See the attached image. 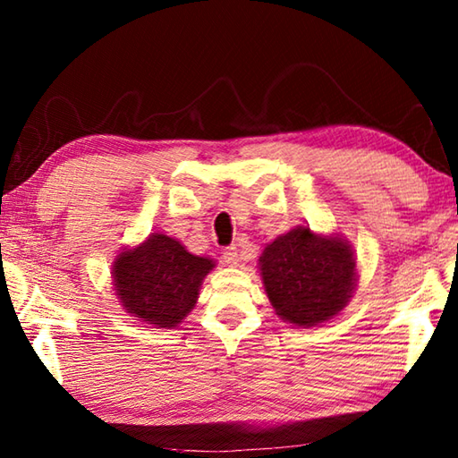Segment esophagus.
I'll return each mask as SVG.
<instances>
[{
    "label": "esophagus",
    "mask_w": 458,
    "mask_h": 458,
    "mask_svg": "<svg viewBox=\"0 0 458 458\" xmlns=\"http://www.w3.org/2000/svg\"><path fill=\"white\" fill-rule=\"evenodd\" d=\"M224 261H226L228 266H238L240 264V251H238V248H226L224 250Z\"/></svg>",
    "instance_id": "obj_1"
}]
</instances>
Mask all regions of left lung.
Masks as SVG:
<instances>
[{
  "instance_id": "left-lung-1",
  "label": "left lung",
  "mask_w": 458,
  "mask_h": 458,
  "mask_svg": "<svg viewBox=\"0 0 458 458\" xmlns=\"http://www.w3.org/2000/svg\"><path fill=\"white\" fill-rule=\"evenodd\" d=\"M258 267L276 315L301 328L338 317L358 281L352 244L340 234H318L303 224L269 242Z\"/></svg>"
}]
</instances>
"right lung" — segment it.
<instances>
[{
	"label": "right lung",
	"mask_w": 458,
	"mask_h": 458,
	"mask_svg": "<svg viewBox=\"0 0 458 458\" xmlns=\"http://www.w3.org/2000/svg\"><path fill=\"white\" fill-rule=\"evenodd\" d=\"M216 267L194 256L177 238L151 232L141 244L123 248L112 264V284L125 313L153 328H177L200 295L204 277Z\"/></svg>",
	"instance_id": "1"
}]
</instances>
